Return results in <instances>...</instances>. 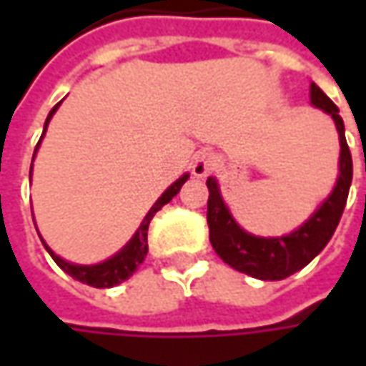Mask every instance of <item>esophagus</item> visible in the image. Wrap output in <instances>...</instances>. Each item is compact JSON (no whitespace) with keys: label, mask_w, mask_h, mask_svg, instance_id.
I'll return each instance as SVG.
<instances>
[{"label":"esophagus","mask_w":366,"mask_h":366,"mask_svg":"<svg viewBox=\"0 0 366 366\" xmlns=\"http://www.w3.org/2000/svg\"><path fill=\"white\" fill-rule=\"evenodd\" d=\"M214 167H216V157H214V152L202 150V152H197V154L193 157L191 173H193V177H197V179H204V177H207L214 171Z\"/></svg>","instance_id":"obj_1"}]
</instances>
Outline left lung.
<instances>
[{
	"mask_svg": "<svg viewBox=\"0 0 366 366\" xmlns=\"http://www.w3.org/2000/svg\"><path fill=\"white\" fill-rule=\"evenodd\" d=\"M310 102L330 116L338 138H340V159H338V179L332 193L320 204L316 212L285 236H254L242 230L232 218L228 205L224 202L216 177H207V226L209 242L216 254L240 273L250 274L260 281H281L289 274L297 273L310 264L324 246L330 242L340 216L345 212L348 189L352 183V157L346 144L345 122L338 116V107L330 97L317 87L310 85Z\"/></svg>",
	"mask_w": 366,
	"mask_h": 366,
	"instance_id": "1",
	"label": "left lung"
}]
</instances>
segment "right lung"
Here are the masks:
<instances>
[{
	"label": "right lung",
	"instance_id": "obj_1",
	"mask_svg": "<svg viewBox=\"0 0 366 366\" xmlns=\"http://www.w3.org/2000/svg\"><path fill=\"white\" fill-rule=\"evenodd\" d=\"M63 104V102H61ZM61 104H56V106L50 109L49 118L44 122V132L40 136V140H38V144H36V150L40 147V142H42V138H44V134H46V128H49V122L50 118L54 116V112L59 109ZM36 150H34V157H36ZM34 157H32V162H34ZM32 177V175H30ZM189 179V173H185V175H181L177 179L175 183L169 187V189L162 193L161 197L154 202V205L148 209L147 218L142 219V224L138 226V230L134 234L132 238H130V242L124 246L122 250H118L114 257H109L104 262H97V264H75V262H69V260L61 259L59 254H54L52 252V248H50L44 240H42V236H40V240H42V244L44 248L49 250V254L52 257V260L63 269L64 273L71 274L73 279H77L81 283H87V285H92V287L97 289H106V287H114V285H120L122 281H126L128 277H132L134 271L142 264V260L147 259V252H148V226H150V219L154 218V214L161 209L162 205L169 204L173 197H175L179 189L183 187V183ZM36 232H38V228H36Z\"/></svg>",
	"mask_w": 366,
	"mask_h": 366
}]
</instances>
